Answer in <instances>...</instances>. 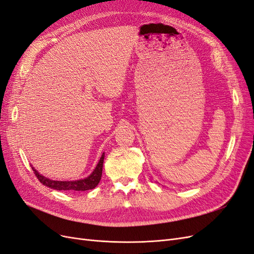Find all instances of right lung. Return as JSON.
<instances>
[{
	"mask_svg": "<svg viewBox=\"0 0 254 254\" xmlns=\"http://www.w3.org/2000/svg\"><path fill=\"white\" fill-rule=\"evenodd\" d=\"M104 158L105 153H103L101 159H99V162L97 163L94 171L92 174L84 179L76 180V181H57V180H51L47 177H44L38 173L35 168L33 167V171L43 186L49 187L53 190H88L96 188L97 184L101 181L102 178V173H103V164H104Z\"/></svg>",
	"mask_w": 254,
	"mask_h": 254,
	"instance_id": "1",
	"label": "right lung"
}]
</instances>
